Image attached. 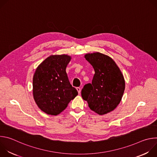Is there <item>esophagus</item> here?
<instances>
[{
	"mask_svg": "<svg viewBox=\"0 0 157 157\" xmlns=\"http://www.w3.org/2000/svg\"><path fill=\"white\" fill-rule=\"evenodd\" d=\"M76 89H77V91H78V93L79 94L80 93H81V89L80 88V87H76Z\"/></svg>",
	"mask_w": 157,
	"mask_h": 157,
	"instance_id": "34e87169",
	"label": "esophagus"
}]
</instances>
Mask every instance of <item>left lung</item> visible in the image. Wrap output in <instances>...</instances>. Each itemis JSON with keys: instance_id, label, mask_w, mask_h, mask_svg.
Listing matches in <instances>:
<instances>
[{"instance_id": "1", "label": "left lung", "mask_w": 157, "mask_h": 157, "mask_svg": "<svg viewBox=\"0 0 157 157\" xmlns=\"http://www.w3.org/2000/svg\"><path fill=\"white\" fill-rule=\"evenodd\" d=\"M94 70L91 83L84 85L81 96L92 110L104 115L114 110L125 90L124 76L115 61L107 55L95 52L84 55Z\"/></svg>"}]
</instances>
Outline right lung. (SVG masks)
Segmentation results:
<instances>
[{"instance_id":"right-lung-1","label":"right lung","mask_w":157,"mask_h":157,"mask_svg":"<svg viewBox=\"0 0 157 157\" xmlns=\"http://www.w3.org/2000/svg\"><path fill=\"white\" fill-rule=\"evenodd\" d=\"M71 57L68 55H51L37 67L33 78V95L44 113L57 116L78 94L70 84L66 68Z\"/></svg>"}]
</instances>
